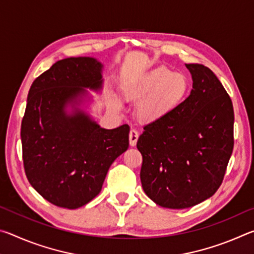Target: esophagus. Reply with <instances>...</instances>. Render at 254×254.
Returning <instances> with one entry per match:
<instances>
[{"label":"esophagus","mask_w":254,"mask_h":254,"mask_svg":"<svg viewBox=\"0 0 254 254\" xmlns=\"http://www.w3.org/2000/svg\"><path fill=\"white\" fill-rule=\"evenodd\" d=\"M137 139H139V132L135 130H131L130 134H128V140H130L131 147H134L137 142Z\"/></svg>","instance_id":"34e87169"}]
</instances>
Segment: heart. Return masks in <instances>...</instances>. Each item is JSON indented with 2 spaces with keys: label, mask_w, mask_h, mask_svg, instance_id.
<instances>
[{
  "label": "heart",
  "mask_w": 254,
  "mask_h": 254,
  "mask_svg": "<svg viewBox=\"0 0 254 254\" xmlns=\"http://www.w3.org/2000/svg\"><path fill=\"white\" fill-rule=\"evenodd\" d=\"M188 91L186 75L159 67L127 84L123 87V95L128 101L139 102L136 118L141 122L153 123L168 117L182 105Z\"/></svg>",
  "instance_id": "heart-1"
}]
</instances>
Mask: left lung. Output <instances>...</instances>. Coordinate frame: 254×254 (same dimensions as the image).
Wrapping results in <instances>:
<instances>
[{"label":"left lung","instance_id":"1","mask_svg":"<svg viewBox=\"0 0 254 254\" xmlns=\"http://www.w3.org/2000/svg\"><path fill=\"white\" fill-rule=\"evenodd\" d=\"M192 89L168 117L145 126L136 148L140 178L150 199L182 209L212 197L233 151V104L209 68L186 64Z\"/></svg>","mask_w":254,"mask_h":254}]
</instances>
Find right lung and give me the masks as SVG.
I'll return each instance as SVG.
<instances>
[{
    "instance_id": "right-lung-1",
    "label": "right lung",
    "mask_w": 254,
    "mask_h": 254,
    "mask_svg": "<svg viewBox=\"0 0 254 254\" xmlns=\"http://www.w3.org/2000/svg\"><path fill=\"white\" fill-rule=\"evenodd\" d=\"M102 69L91 57L66 58L30 87L21 123L24 171L31 186L59 207L89 203L112 163L128 148L127 124L106 130L77 107L87 95L85 88H102Z\"/></svg>"
}]
</instances>
